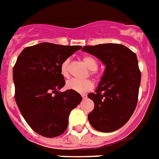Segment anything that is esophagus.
<instances>
[{"instance_id": "34e87169", "label": "esophagus", "mask_w": 159, "mask_h": 159, "mask_svg": "<svg viewBox=\"0 0 159 159\" xmlns=\"http://www.w3.org/2000/svg\"><path fill=\"white\" fill-rule=\"evenodd\" d=\"M81 96H82V98H87V95H86V94H81Z\"/></svg>"}]
</instances>
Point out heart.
Masks as SVG:
<instances>
[{"label": "heart", "mask_w": 159, "mask_h": 159, "mask_svg": "<svg viewBox=\"0 0 159 159\" xmlns=\"http://www.w3.org/2000/svg\"><path fill=\"white\" fill-rule=\"evenodd\" d=\"M83 62L86 64V66L90 69V75L93 77H98V61L91 55H86L82 58ZM61 72L62 76L64 78H68L70 75V60L66 59L62 62L61 66ZM66 86L67 89L73 90L77 93H86L93 89V82L91 80H80L76 79H72L66 82Z\"/></svg>", "instance_id": "heart-1"}]
</instances>
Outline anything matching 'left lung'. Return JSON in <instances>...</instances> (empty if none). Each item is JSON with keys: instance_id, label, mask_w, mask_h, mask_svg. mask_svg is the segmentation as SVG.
<instances>
[{"instance_id": "obj_1", "label": "left lung", "mask_w": 159, "mask_h": 159, "mask_svg": "<svg viewBox=\"0 0 159 159\" xmlns=\"http://www.w3.org/2000/svg\"><path fill=\"white\" fill-rule=\"evenodd\" d=\"M82 50L106 65L97 90L87 95L94 102L88 120L98 132L116 131L130 119L138 103L141 72L136 53L113 43L86 46Z\"/></svg>"}]
</instances>
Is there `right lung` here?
Instances as JSON below:
<instances>
[{
	"mask_svg": "<svg viewBox=\"0 0 159 159\" xmlns=\"http://www.w3.org/2000/svg\"><path fill=\"white\" fill-rule=\"evenodd\" d=\"M80 48L40 43L23 49L14 66L16 104L28 125L41 136L61 135L67 128L71 111L81 102L77 92H58L66 84L62 62Z\"/></svg>",
	"mask_w": 159,
	"mask_h": 159,
	"instance_id": "add662e5",
	"label": "right lung"
}]
</instances>
